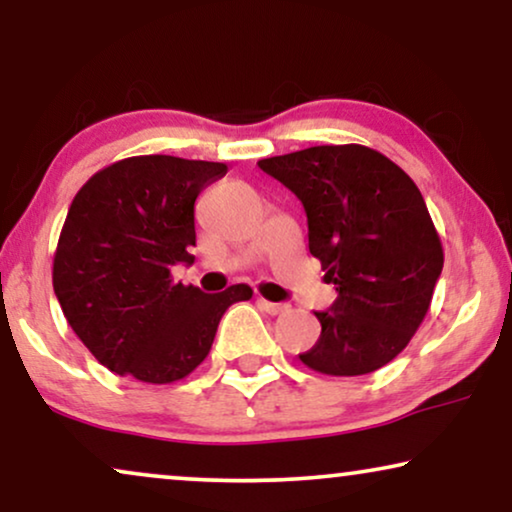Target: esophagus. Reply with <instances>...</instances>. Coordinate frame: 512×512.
Listing matches in <instances>:
<instances>
[{
  "instance_id": "esophagus-1",
  "label": "esophagus",
  "mask_w": 512,
  "mask_h": 512,
  "mask_svg": "<svg viewBox=\"0 0 512 512\" xmlns=\"http://www.w3.org/2000/svg\"><path fill=\"white\" fill-rule=\"evenodd\" d=\"M258 305H261V310H265L268 314L289 312V305L286 303H272V300H265V298H258Z\"/></svg>"
}]
</instances>
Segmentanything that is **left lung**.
<instances>
[{
    "label": "left lung",
    "instance_id": "8db88e82",
    "mask_svg": "<svg viewBox=\"0 0 512 512\" xmlns=\"http://www.w3.org/2000/svg\"><path fill=\"white\" fill-rule=\"evenodd\" d=\"M258 165L303 202L310 254L338 291L331 310L314 312L321 335L298 359L335 377L387 366L422 326L445 258L415 181L361 144L310 146Z\"/></svg>",
    "mask_w": 512,
    "mask_h": 512
}]
</instances>
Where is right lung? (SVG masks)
<instances>
[{"instance_id": "obj_1", "label": "right lung", "mask_w": 512, "mask_h": 512, "mask_svg": "<svg viewBox=\"0 0 512 512\" xmlns=\"http://www.w3.org/2000/svg\"><path fill=\"white\" fill-rule=\"evenodd\" d=\"M228 165L132 156L95 172L74 195L53 256L67 324L111 373L146 384L191 375L212 349L223 312L254 291L174 284L193 263L195 198Z\"/></svg>"}]
</instances>
